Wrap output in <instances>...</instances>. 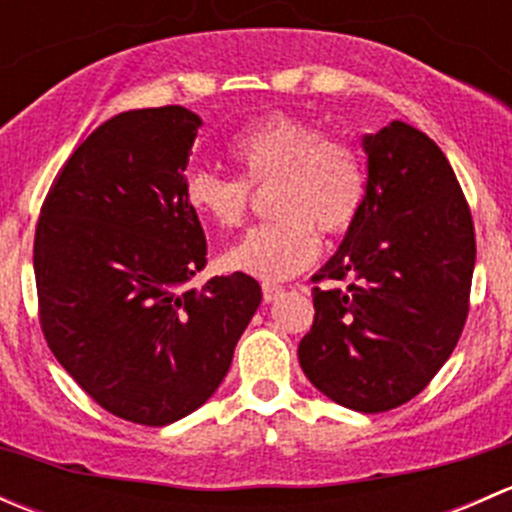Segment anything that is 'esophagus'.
I'll return each instance as SVG.
<instances>
[{
	"label": "esophagus",
	"instance_id": "obj_1",
	"mask_svg": "<svg viewBox=\"0 0 512 512\" xmlns=\"http://www.w3.org/2000/svg\"><path fill=\"white\" fill-rule=\"evenodd\" d=\"M282 292H285V289H282L280 285H270V282H265V285H262V297H265V302H275Z\"/></svg>",
	"mask_w": 512,
	"mask_h": 512
}]
</instances>
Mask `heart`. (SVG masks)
<instances>
[{"label": "heart", "instance_id": "b5f03b06", "mask_svg": "<svg viewBox=\"0 0 512 512\" xmlns=\"http://www.w3.org/2000/svg\"><path fill=\"white\" fill-rule=\"evenodd\" d=\"M240 178L195 168L185 175L188 208L205 223L235 230L250 210V188H267L270 223L247 232L220 257L225 270L275 282L297 275L317 257L319 237L354 225L366 195L359 148L324 136L319 123L272 113L250 123L227 148Z\"/></svg>", "mask_w": 512, "mask_h": 512}]
</instances>
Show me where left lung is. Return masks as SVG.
I'll return each instance as SVG.
<instances>
[{"instance_id": "1", "label": "left lung", "mask_w": 512, "mask_h": 512, "mask_svg": "<svg viewBox=\"0 0 512 512\" xmlns=\"http://www.w3.org/2000/svg\"><path fill=\"white\" fill-rule=\"evenodd\" d=\"M364 151V205L312 277L314 322L297 354L324 396L381 414L421 394L456 349L476 230L451 163L426 133L391 121L364 136ZM324 279L348 287L319 288Z\"/></svg>"}]
</instances>
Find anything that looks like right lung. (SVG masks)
Here are the masks:
<instances>
[{"mask_svg": "<svg viewBox=\"0 0 512 512\" xmlns=\"http://www.w3.org/2000/svg\"><path fill=\"white\" fill-rule=\"evenodd\" d=\"M200 118L138 108L101 123L51 183L34 235L46 344L108 414L165 426L203 406L260 307L245 272L205 267V232L183 195Z\"/></svg>", "mask_w": 512, "mask_h": 512, "instance_id": "1", "label": "right lung"}]
</instances>
